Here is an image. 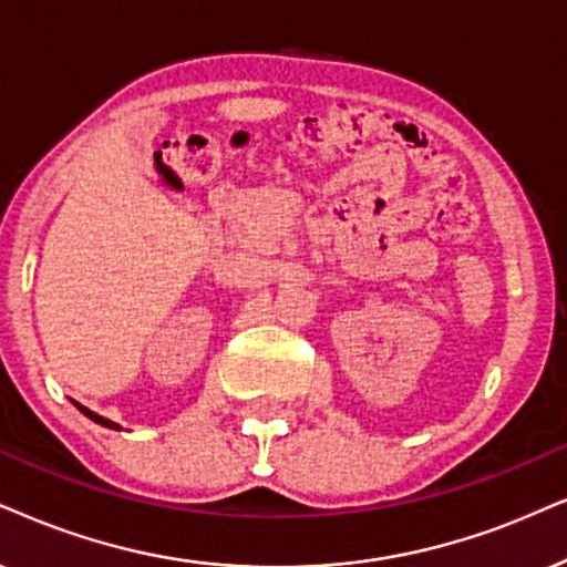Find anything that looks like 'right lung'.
Here are the masks:
<instances>
[{"label":"right lung","mask_w":567,"mask_h":567,"mask_svg":"<svg viewBox=\"0 0 567 567\" xmlns=\"http://www.w3.org/2000/svg\"><path fill=\"white\" fill-rule=\"evenodd\" d=\"M78 408H81L83 411V415H89L91 421H96V424H102V426H106V429H120L117 424H114V421H110V419H104V415H99V413H93V411H89V408H83L81 403H75Z\"/></svg>","instance_id":"obj_1"}]
</instances>
